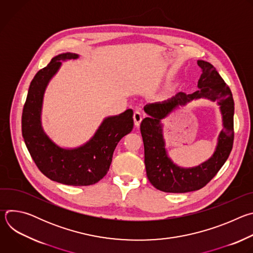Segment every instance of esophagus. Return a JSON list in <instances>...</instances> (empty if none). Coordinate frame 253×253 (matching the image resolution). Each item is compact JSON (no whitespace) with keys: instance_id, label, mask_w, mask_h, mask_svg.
<instances>
[{"instance_id":"esophagus-1","label":"esophagus","mask_w":253,"mask_h":253,"mask_svg":"<svg viewBox=\"0 0 253 253\" xmlns=\"http://www.w3.org/2000/svg\"><path fill=\"white\" fill-rule=\"evenodd\" d=\"M133 119H134V124L136 127H138L142 121V115H141V112L136 110L133 114Z\"/></svg>"}]
</instances>
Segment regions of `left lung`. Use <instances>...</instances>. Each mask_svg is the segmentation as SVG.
<instances>
[{
	"label": "left lung",
	"instance_id": "8db88e82",
	"mask_svg": "<svg viewBox=\"0 0 253 253\" xmlns=\"http://www.w3.org/2000/svg\"><path fill=\"white\" fill-rule=\"evenodd\" d=\"M197 64L202 71L197 84L199 90L188 95L179 92L167 101L147 104L144 107V111L149 115L143 119L140 126L145 155L144 162L150 183L163 192L185 193L201 189L217 174L232 149L234 138L232 93L210 63L198 60ZM201 97L218 102L223 115L224 129L219 135L215 151L208 161L195 168H180L168 156L161 120L180 105H186Z\"/></svg>",
	"mask_w": 253,
	"mask_h": 253
}]
</instances>
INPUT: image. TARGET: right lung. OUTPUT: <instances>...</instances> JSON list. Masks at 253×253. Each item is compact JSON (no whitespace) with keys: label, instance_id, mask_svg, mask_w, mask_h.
I'll return each instance as SVG.
<instances>
[{"label":"right lung","instance_id":"add662e5","mask_svg":"<svg viewBox=\"0 0 253 253\" xmlns=\"http://www.w3.org/2000/svg\"><path fill=\"white\" fill-rule=\"evenodd\" d=\"M75 53H63L35 75L22 114V134L26 146L40 171L53 181L72 186L97 183L108 172L118 142L133 129V111L103 120L94 136L77 148H62L46 134L41 114L45 90L62 62L76 60Z\"/></svg>","mask_w":253,"mask_h":253}]
</instances>
